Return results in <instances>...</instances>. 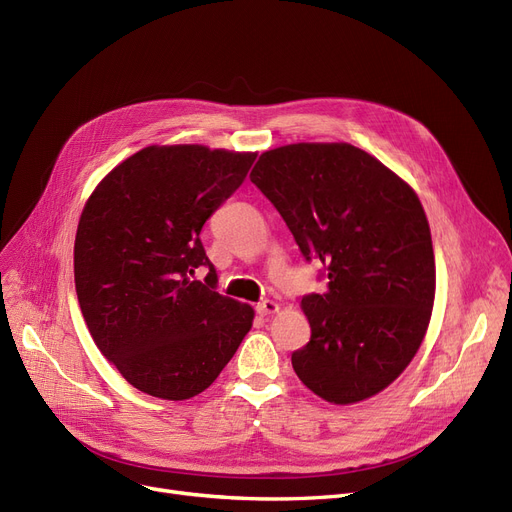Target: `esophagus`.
Returning <instances> with one entry per match:
<instances>
[{
  "instance_id": "34e87169",
  "label": "esophagus",
  "mask_w": 512,
  "mask_h": 512,
  "mask_svg": "<svg viewBox=\"0 0 512 512\" xmlns=\"http://www.w3.org/2000/svg\"><path fill=\"white\" fill-rule=\"evenodd\" d=\"M278 311H280V305L276 301H261L257 305L259 315H272V313H278Z\"/></svg>"
}]
</instances>
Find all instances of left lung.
Listing matches in <instances>:
<instances>
[{
    "instance_id": "8db88e82",
    "label": "left lung",
    "mask_w": 512,
    "mask_h": 512,
    "mask_svg": "<svg viewBox=\"0 0 512 512\" xmlns=\"http://www.w3.org/2000/svg\"><path fill=\"white\" fill-rule=\"evenodd\" d=\"M251 182L274 203L328 288L301 309L311 340L292 353L299 380L332 405L388 388L425 338L436 259L413 186L348 143H292L259 155Z\"/></svg>"
}]
</instances>
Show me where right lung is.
<instances>
[{"instance_id": "right-lung-1", "label": "right lung", "mask_w": 512, "mask_h": 512, "mask_svg": "<svg viewBox=\"0 0 512 512\" xmlns=\"http://www.w3.org/2000/svg\"><path fill=\"white\" fill-rule=\"evenodd\" d=\"M257 153L149 145L91 193L74 240V284L105 359L137 390L186 400L207 390L253 326L251 305L215 292L201 228ZM210 265L205 283L192 280Z\"/></svg>"}]
</instances>
